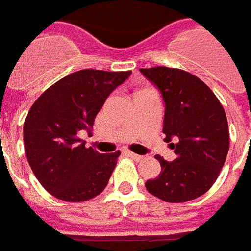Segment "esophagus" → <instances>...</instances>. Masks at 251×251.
Instances as JSON below:
<instances>
[{
    "mask_svg": "<svg viewBox=\"0 0 251 251\" xmlns=\"http://www.w3.org/2000/svg\"><path fill=\"white\" fill-rule=\"evenodd\" d=\"M127 154L131 157V158H134L135 161H141L145 158V155H141V154H136V153H132V151H127Z\"/></svg>",
    "mask_w": 251,
    "mask_h": 251,
    "instance_id": "34e87169",
    "label": "esophagus"
}]
</instances>
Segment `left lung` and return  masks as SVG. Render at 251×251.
Returning <instances> with one entry per match:
<instances>
[{"label":"left lung","mask_w":251,"mask_h":251,"mask_svg":"<svg viewBox=\"0 0 251 251\" xmlns=\"http://www.w3.org/2000/svg\"><path fill=\"white\" fill-rule=\"evenodd\" d=\"M141 72L161 94L165 105L164 141L176 154L174 161L157 155L161 174L145 186L162 201L195 200L213 186L227 158L226 112L213 91L186 71L154 67L141 68Z\"/></svg>","instance_id":"left-lung-1"}]
</instances>
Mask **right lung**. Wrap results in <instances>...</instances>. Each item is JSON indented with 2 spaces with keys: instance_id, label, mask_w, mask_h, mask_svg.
<instances>
[{
  "instance_id": "right-lung-1",
  "label": "right lung",
  "mask_w": 251,
  "mask_h": 251,
  "mask_svg": "<svg viewBox=\"0 0 251 251\" xmlns=\"http://www.w3.org/2000/svg\"><path fill=\"white\" fill-rule=\"evenodd\" d=\"M127 72L82 70L50 86L24 122V148L36 179L53 197L82 202L102 193L120 151L101 154L77 138L89 132L109 94Z\"/></svg>"
}]
</instances>
